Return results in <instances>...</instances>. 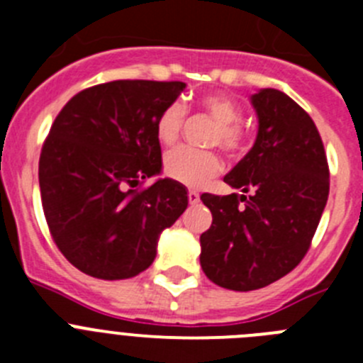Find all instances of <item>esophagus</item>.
<instances>
[{
    "mask_svg": "<svg viewBox=\"0 0 363 363\" xmlns=\"http://www.w3.org/2000/svg\"><path fill=\"white\" fill-rule=\"evenodd\" d=\"M187 198H189V203H191V205H194V203H198V201H200V194H198V192H194V191H189Z\"/></svg>",
    "mask_w": 363,
    "mask_h": 363,
    "instance_id": "obj_1",
    "label": "esophagus"
}]
</instances>
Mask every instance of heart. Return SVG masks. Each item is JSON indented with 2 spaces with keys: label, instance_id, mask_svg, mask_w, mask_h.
<instances>
[{
  "label": "heart",
  "instance_id": "b5f03b06",
  "mask_svg": "<svg viewBox=\"0 0 363 363\" xmlns=\"http://www.w3.org/2000/svg\"><path fill=\"white\" fill-rule=\"evenodd\" d=\"M214 121L213 143L220 145L229 154H238L245 147V133L240 127L242 108L234 99L221 94L205 96L200 101ZM185 123V107L182 104H171L156 120V138L162 145H172L178 142ZM221 171V160L213 150H196L179 147L165 156V172L172 179L189 187H201Z\"/></svg>",
  "mask_w": 363,
  "mask_h": 363
}]
</instances>
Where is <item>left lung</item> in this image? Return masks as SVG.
<instances>
[{
  "instance_id": "left-lung-1",
  "label": "left lung",
  "mask_w": 363,
  "mask_h": 363,
  "mask_svg": "<svg viewBox=\"0 0 363 363\" xmlns=\"http://www.w3.org/2000/svg\"><path fill=\"white\" fill-rule=\"evenodd\" d=\"M251 104L256 142L223 178L243 194H201L213 213L200 236L201 269L233 291L262 289L293 271L309 251L329 196L327 156L309 114L277 89H262Z\"/></svg>"
}]
</instances>
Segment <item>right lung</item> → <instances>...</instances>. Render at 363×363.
Masks as SVG:
<instances>
[{
	"mask_svg": "<svg viewBox=\"0 0 363 363\" xmlns=\"http://www.w3.org/2000/svg\"><path fill=\"white\" fill-rule=\"evenodd\" d=\"M182 82L118 79L78 92L54 120L40 156V191L62 255L89 277L125 280L156 258L163 229L187 209L179 182L160 178L156 120Z\"/></svg>",
	"mask_w": 363,
	"mask_h": 363,
	"instance_id": "add662e5",
	"label": "right lung"
}]
</instances>
